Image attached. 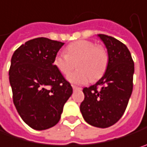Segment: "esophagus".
Masks as SVG:
<instances>
[{
  "mask_svg": "<svg viewBox=\"0 0 147 147\" xmlns=\"http://www.w3.org/2000/svg\"><path fill=\"white\" fill-rule=\"evenodd\" d=\"M72 88H73L74 91H76V90H81V88L78 87H76V86H72Z\"/></svg>",
  "mask_w": 147,
  "mask_h": 147,
  "instance_id": "1",
  "label": "esophagus"
}]
</instances>
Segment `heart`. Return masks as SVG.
I'll use <instances>...</instances> for the list:
<instances>
[{"label":"heart","instance_id":"heart-1","mask_svg":"<svg viewBox=\"0 0 147 147\" xmlns=\"http://www.w3.org/2000/svg\"><path fill=\"white\" fill-rule=\"evenodd\" d=\"M78 62V70L67 76L68 82L85 84L102 76L109 62V56L103 47L89 40H78L65 48V54H57L53 60L55 68L64 75L69 73Z\"/></svg>","mask_w":147,"mask_h":147}]
</instances>
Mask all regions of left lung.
<instances>
[{
	"label": "left lung",
	"instance_id": "1",
	"mask_svg": "<svg viewBox=\"0 0 147 147\" xmlns=\"http://www.w3.org/2000/svg\"><path fill=\"white\" fill-rule=\"evenodd\" d=\"M108 51L106 71L94 85L84 87L80 110L87 124L108 128L119 120L133 90L134 61L123 43L111 36L98 34Z\"/></svg>",
	"mask_w": 147,
	"mask_h": 147
}]
</instances>
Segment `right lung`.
I'll return each instance as SVG.
<instances>
[{
	"mask_svg": "<svg viewBox=\"0 0 147 147\" xmlns=\"http://www.w3.org/2000/svg\"><path fill=\"white\" fill-rule=\"evenodd\" d=\"M64 43L37 38L22 45L12 55L9 81L13 102L22 120L37 130L60 121L72 87L53 64Z\"/></svg>",
	"mask_w": 147,
	"mask_h": 147,
	"instance_id": "1",
	"label": "right lung"
}]
</instances>
